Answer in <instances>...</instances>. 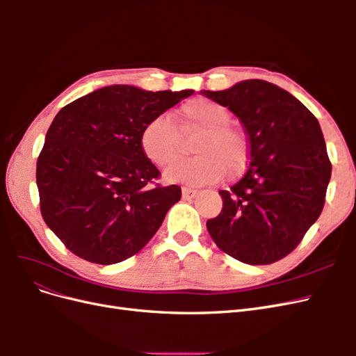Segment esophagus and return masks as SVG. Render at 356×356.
<instances>
[{
  "instance_id": "1",
  "label": "esophagus",
  "mask_w": 356,
  "mask_h": 356,
  "mask_svg": "<svg viewBox=\"0 0 356 356\" xmlns=\"http://www.w3.org/2000/svg\"><path fill=\"white\" fill-rule=\"evenodd\" d=\"M181 191H182V199H195L199 195L197 190H193L188 187H182Z\"/></svg>"
}]
</instances>
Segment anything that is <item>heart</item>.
<instances>
[{
  "instance_id": "obj_1",
  "label": "heart",
  "mask_w": 356,
  "mask_h": 356,
  "mask_svg": "<svg viewBox=\"0 0 356 356\" xmlns=\"http://www.w3.org/2000/svg\"><path fill=\"white\" fill-rule=\"evenodd\" d=\"M182 131H202L195 144L197 156L182 160L165 172L168 182L207 186L220 181L225 170L232 177L242 174L250 161V143L241 129L230 124V111L208 101L193 99L179 108ZM141 148L159 168L169 166L181 154V136L168 115L153 118L141 132Z\"/></svg>"
}]
</instances>
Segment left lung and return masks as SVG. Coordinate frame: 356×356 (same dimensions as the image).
Masks as SVG:
<instances>
[{"label":"left lung","mask_w":356,"mask_h":356,"mask_svg":"<svg viewBox=\"0 0 356 356\" xmlns=\"http://www.w3.org/2000/svg\"><path fill=\"white\" fill-rule=\"evenodd\" d=\"M202 95L238 115L250 143L246 174L220 191L222 209L208 232L236 260L272 264L296 250L324 208L331 161L321 126L296 96L264 80Z\"/></svg>","instance_id":"8db88e82"}]
</instances>
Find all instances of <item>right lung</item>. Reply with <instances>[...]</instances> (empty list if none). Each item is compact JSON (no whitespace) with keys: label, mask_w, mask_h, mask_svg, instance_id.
Segmentation results:
<instances>
[{"label":"right lung","mask_w":356,"mask_h":356,"mask_svg":"<svg viewBox=\"0 0 356 356\" xmlns=\"http://www.w3.org/2000/svg\"><path fill=\"white\" fill-rule=\"evenodd\" d=\"M193 93L114 84L56 114L37 160V187L42 218L71 252L115 264L156 234L181 188L153 186L160 172L143 152L141 132Z\"/></svg>","instance_id":"obj_1"}]
</instances>
